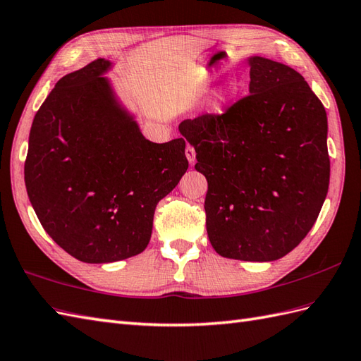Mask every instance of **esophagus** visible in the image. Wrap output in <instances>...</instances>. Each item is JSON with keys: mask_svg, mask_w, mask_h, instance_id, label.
Masks as SVG:
<instances>
[{"mask_svg": "<svg viewBox=\"0 0 361 361\" xmlns=\"http://www.w3.org/2000/svg\"><path fill=\"white\" fill-rule=\"evenodd\" d=\"M184 154H186V158L189 160V163H194L195 161V149H194V146L188 145L186 150H184Z\"/></svg>", "mask_w": 361, "mask_h": 361, "instance_id": "obj_1", "label": "esophagus"}]
</instances>
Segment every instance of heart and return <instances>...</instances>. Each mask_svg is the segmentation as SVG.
Listing matches in <instances>:
<instances>
[{"instance_id": "b5f03b06", "label": "heart", "mask_w": 361, "mask_h": 361, "mask_svg": "<svg viewBox=\"0 0 361 361\" xmlns=\"http://www.w3.org/2000/svg\"><path fill=\"white\" fill-rule=\"evenodd\" d=\"M220 99H224V97H220Z\"/></svg>"}]
</instances>
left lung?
Returning <instances> with one entry per match:
<instances>
[{
  "instance_id": "8db88e82",
  "label": "left lung",
  "mask_w": 361,
  "mask_h": 361,
  "mask_svg": "<svg viewBox=\"0 0 361 361\" xmlns=\"http://www.w3.org/2000/svg\"><path fill=\"white\" fill-rule=\"evenodd\" d=\"M249 66V95L178 129L207 180L206 229L216 254L272 262L300 245L322 211L328 116L292 67L263 56Z\"/></svg>"
}]
</instances>
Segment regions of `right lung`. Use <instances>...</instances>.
<instances>
[{
  "label": "right lung",
  "mask_w": 361,
  "mask_h": 361,
  "mask_svg": "<svg viewBox=\"0 0 361 361\" xmlns=\"http://www.w3.org/2000/svg\"><path fill=\"white\" fill-rule=\"evenodd\" d=\"M104 58L67 73L33 118L24 181L38 220L80 262L146 249L158 201L188 171L186 141L152 142L116 102Z\"/></svg>",
  "instance_id": "obj_1"
}]
</instances>
